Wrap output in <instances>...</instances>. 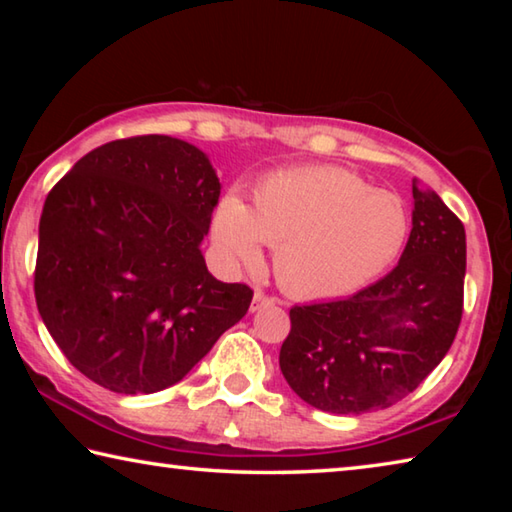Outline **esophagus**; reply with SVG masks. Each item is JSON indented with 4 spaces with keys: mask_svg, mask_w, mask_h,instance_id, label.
Returning <instances> with one entry per match:
<instances>
[{
    "mask_svg": "<svg viewBox=\"0 0 512 512\" xmlns=\"http://www.w3.org/2000/svg\"><path fill=\"white\" fill-rule=\"evenodd\" d=\"M273 302H275V298L266 296V293H264L262 289H257V291H255V298H253V305H250V311H257V309H262V307H266V305H273Z\"/></svg>",
    "mask_w": 512,
    "mask_h": 512,
    "instance_id": "esophagus-1",
    "label": "esophagus"
}]
</instances>
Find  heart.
Masks as SVG:
<instances>
[{
  "label": "heart",
  "instance_id": "1",
  "mask_svg": "<svg viewBox=\"0 0 512 512\" xmlns=\"http://www.w3.org/2000/svg\"><path fill=\"white\" fill-rule=\"evenodd\" d=\"M409 219L391 192L341 167H305L264 178L253 205L223 198L212 235L232 262L255 266L275 248V275L298 298H339L386 271L402 253Z\"/></svg>",
  "mask_w": 512,
  "mask_h": 512
}]
</instances>
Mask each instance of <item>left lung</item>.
I'll return each instance as SVG.
<instances>
[{
	"instance_id": "left-lung-1",
	"label": "left lung",
	"mask_w": 512,
	"mask_h": 512,
	"mask_svg": "<svg viewBox=\"0 0 512 512\" xmlns=\"http://www.w3.org/2000/svg\"><path fill=\"white\" fill-rule=\"evenodd\" d=\"M413 228L391 273L354 296L291 307L280 368L307 404L357 415L413 393L443 361L463 316L465 228L413 178Z\"/></svg>"
}]
</instances>
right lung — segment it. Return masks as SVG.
<instances>
[{
    "mask_svg": "<svg viewBox=\"0 0 512 512\" xmlns=\"http://www.w3.org/2000/svg\"><path fill=\"white\" fill-rule=\"evenodd\" d=\"M219 194L205 153L167 135L103 144L51 187L33 289L51 339L94 384L158 393L246 316L253 289L216 280L198 248Z\"/></svg>",
    "mask_w": 512,
    "mask_h": 512,
    "instance_id": "obj_1",
    "label": "right lung"
}]
</instances>
